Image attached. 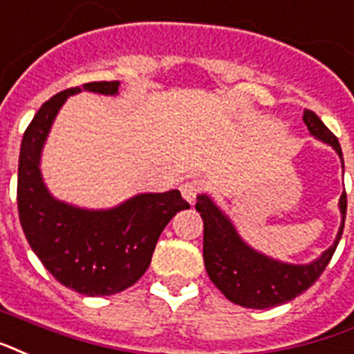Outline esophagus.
<instances>
[{
  "label": "esophagus",
  "instance_id": "1",
  "mask_svg": "<svg viewBox=\"0 0 354 354\" xmlns=\"http://www.w3.org/2000/svg\"><path fill=\"white\" fill-rule=\"evenodd\" d=\"M198 191H201V183L198 182H185L180 185V193L189 204H195V198L198 195Z\"/></svg>",
  "mask_w": 354,
  "mask_h": 354
}]
</instances>
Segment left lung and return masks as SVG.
I'll return each instance as SVG.
<instances>
[{
  "label": "left lung",
  "mask_w": 354,
  "mask_h": 354,
  "mask_svg": "<svg viewBox=\"0 0 354 354\" xmlns=\"http://www.w3.org/2000/svg\"><path fill=\"white\" fill-rule=\"evenodd\" d=\"M303 120L310 135L334 148L344 169L342 147L333 131L308 109H304ZM338 206L342 225L333 245L310 263H286L252 249L239 236L230 217L213 202L212 196L206 193L198 195L195 207L204 221V266L209 279L228 301L245 308H273L295 299L319 279L338 247L347 209L345 191L339 196Z\"/></svg>",
  "instance_id": "1"
}]
</instances>
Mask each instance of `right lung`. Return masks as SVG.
Segmentation results:
<instances>
[{"label": "right lung", "mask_w": 354, "mask_h": 354, "mask_svg": "<svg viewBox=\"0 0 354 354\" xmlns=\"http://www.w3.org/2000/svg\"><path fill=\"white\" fill-rule=\"evenodd\" d=\"M120 81H94L63 91L40 107L21 139L18 213L27 243L53 279L87 297H105L133 286L152 261L169 221L189 204L178 189L139 193L109 209H87L51 195L40 158L51 124L68 96H117Z\"/></svg>", "instance_id": "obj_1"}]
</instances>
